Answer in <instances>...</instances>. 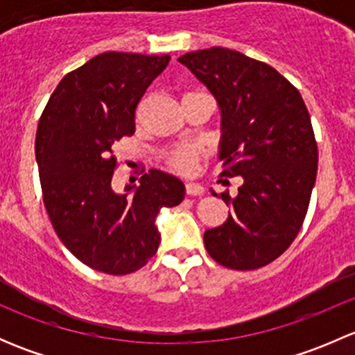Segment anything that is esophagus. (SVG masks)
<instances>
[{
    "instance_id": "34e87169",
    "label": "esophagus",
    "mask_w": 355,
    "mask_h": 355,
    "mask_svg": "<svg viewBox=\"0 0 355 355\" xmlns=\"http://www.w3.org/2000/svg\"><path fill=\"white\" fill-rule=\"evenodd\" d=\"M185 192H187V196H202L204 187L199 184H194V182H187L185 184Z\"/></svg>"
}]
</instances>
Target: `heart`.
Listing matches in <instances>:
<instances>
[{"label": "heart", "instance_id": "b5f03b06", "mask_svg": "<svg viewBox=\"0 0 355 355\" xmlns=\"http://www.w3.org/2000/svg\"><path fill=\"white\" fill-rule=\"evenodd\" d=\"M168 159H170V164L175 170L187 173L194 168L196 161H198V151L192 148H178L170 153Z\"/></svg>", "mask_w": 355, "mask_h": 355}]
</instances>
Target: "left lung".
I'll return each instance as SVG.
<instances>
[{
	"instance_id": "1",
	"label": "left lung",
	"mask_w": 355,
	"mask_h": 355,
	"mask_svg": "<svg viewBox=\"0 0 355 355\" xmlns=\"http://www.w3.org/2000/svg\"><path fill=\"white\" fill-rule=\"evenodd\" d=\"M178 62L216 99L221 175L244 180L228 220L204 232L206 250L232 270L266 266L299 234L316 182L318 146L302 96L273 67L234 49H200Z\"/></svg>"
}]
</instances>
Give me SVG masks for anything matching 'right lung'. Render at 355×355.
<instances>
[{
  "instance_id": "obj_1",
  "label": "right lung",
  "mask_w": 355,
  "mask_h": 355,
  "mask_svg": "<svg viewBox=\"0 0 355 355\" xmlns=\"http://www.w3.org/2000/svg\"><path fill=\"white\" fill-rule=\"evenodd\" d=\"M168 55L103 53L56 85L39 120L35 159L42 198L67 249L96 271L127 275L156 254V216L184 200L180 178L149 170L139 187L111 185V148L135 132V108Z\"/></svg>"
}]
</instances>
